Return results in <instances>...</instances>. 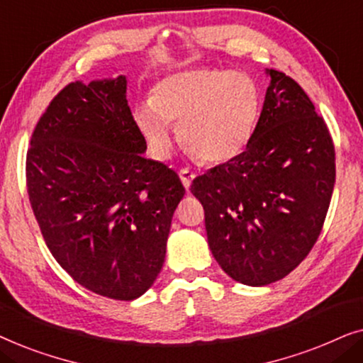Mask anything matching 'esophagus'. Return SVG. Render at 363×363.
I'll return each mask as SVG.
<instances>
[{
  "instance_id": "1",
  "label": "esophagus",
  "mask_w": 363,
  "mask_h": 363,
  "mask_svg": "<svg viewBox=\"0 0 363 363\" xmlns=\"http://www.w3.org/2000/svg\"><path fill=\"white\" fill-rule=\"evenodd\" d=\"M196 175H195V172H191V170H188V168H182L180 170V178H182V183H183V186L186 188H190V185H191V182H193V178H195Z\"/></svg>"
}]
</instances>
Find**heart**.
<instances>
[{
    "label": "heart",
    "instance_id": "b5f03b06",
    "mask_svg": "<svg viewBox=\"0 0 363 363\" xmlns=\"http://www.w3.org/2000/svg\"><path fill=\"white\" fill-rule=\"evenodd\" d=\"M261 111V91L240 71L195 67L153 86L150 104L133 112L138 130L157 157H167L178 127L183 147L205 163H225L250 143Z\"/></svg>",
    "mask_w": 363,
    "mask_h": 363
}]
</instances>
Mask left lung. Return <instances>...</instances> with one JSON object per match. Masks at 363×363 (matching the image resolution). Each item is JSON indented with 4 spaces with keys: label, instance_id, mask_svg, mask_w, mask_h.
Here are the masks:
<instances>
[{
    "label": "left lung",
    "instance_id": "obj_1",
    "mask_svg": "<svg viewBox=\"0 0 363 363\" xmlns=\"http://www.w3.org/2000/svg\"><path fill=\"white\" fill-rule=\"evenodd\" d=\"M267 72L271 84L245 152L191 183L213 256L247 286L279 281L306 259L335 183L325 121L294 79Z\"/></svg>",
    "mask_w": 363,
    "mask_h": 363
}]
</instances>
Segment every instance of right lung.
Wrapping results in <instances>:
<instances>
[{
	"mask_svg": "<svg viewBox=\"0 0 363 363\" xmlns=\"http://www.w3.org/2000/svg\"><path fill=\"white\" fill-rule=\"evenodd\" d=\"M125 76L67 84L34 127L26 185L44 241L86 289L133 301L165 261L173 211L185 195L175 170L142 155Z\"/></svg>",
	"mask_w": 363,
	"mask_h": 363,
	"instance_id": "add662e5",
	"label": "right lung"
}]
</instances>
